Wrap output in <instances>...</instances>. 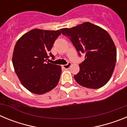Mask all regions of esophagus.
Masks as SVG:
<instances>
[{
  "instance_id": "1",
  "label": "esophagus",
  "mask_w": 127,
  "mask_h": 127,
  "mask_svg": "<svg viewBox=\"0 0 127 127\" xmlns=\"http://www.w3.org/2000/svg\"><path fill=\"white\" fill-rule=\"evenodd\" d=\"M70 66H71V63H70V62H68V63H67V64L63 65H62V67L63 68H64V69H69Z\"/></svg>"
}]
</instances>
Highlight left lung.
<instances>
[{
    "label": "left lung",
    "instance_id": "8db88e82",
    "mask_svg": "<svg viewBox=\"0 0 127 127\" xmlns=\"http://www.w3.org/2000/svg\"><path fill=\"white\" fill-rule=\"evenodd\" d=\"M60 31L69 38L80 57L85 55L79 64V72L74 76L76 82L93 89L104 86L111 77L116 62V47L107 31L90 22Z\"/></svg>",
    "mask_w": 127,
    "mask_h": 127
}]
</instances>
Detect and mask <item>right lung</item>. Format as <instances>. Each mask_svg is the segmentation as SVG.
I'll return each instance as SVG.
<instances>
[{
	"label": "right lung",
	"instance_id": "add662e5",
	"mask_svg": "<svg viewBox=\"0 0 127 127\" xmlns=\"http://www.w3.org/2000/svg\"><path fill=\"white\" fill-rule=\"evenodd\" d=\"M60 30L33 29L22 35L14 46L13 64L22 85L30 92L41 95L58 85L62 67L47 62Z\"/></svg>",
	"mask_w": 127,
	"mask_h": 127
}]
</instances>
